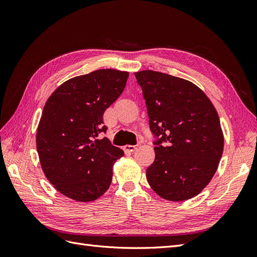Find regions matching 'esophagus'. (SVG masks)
I'll list each match as a JSON object with an SVG mask.
<instances>
[{
	"mask_svg": "<svg viewBox=\"0 0 257 257\" xmlns=\"http://www.w3.org/2000/svg\"><path fill=\"white\" fill-rule=\"evenodd\" d=\"M138 146H139V145H134V146H132V145H125L123 148H124V150L130 151V152H133V151H135V150L137 149Z\"/></svg>",
	"mask_w": 257,
	"mask_h": 257,
	"instance_id": "esophagus-1",
	"label": "esophagus"
}]
</instances>
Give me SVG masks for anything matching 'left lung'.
<instances>
[{"mask_svg":"<svg viewBox=\"0 0 257 257\" xmlns=\"http://www.w3.org/2000/svg\"><path fill=\"white\" fill-rule=\"evenodd\" d=\"M146 100L153 134L160 137L147 168L151 189L166 200L195 197L211 181L224 136L211 100L193 82L165 73H134Z\"/></svg>","mask_w":257,"mask_h":257,"instance_id":"8db88e82","label":"left lung"}]
</instances>
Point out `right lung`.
I'll return each mask as SVG.
<instances>
[{"label":"right lung","mask_w":257,"mask_h":257,"mask_svg":"<svg viewBox=\"0 0 257 257\" xmlns=\"http://www.w3.org/2000/svg\"><path fill=\"white\" fill-rule=\"evenodd\" d=\"M128 72L106 68L66 80L46 102L36 132L43 172L54 189L79 203L109 189L112 167L124 155L107 138L103 114L125 88Z\"/></svg>","instance_id":"1"}]
</instances>
